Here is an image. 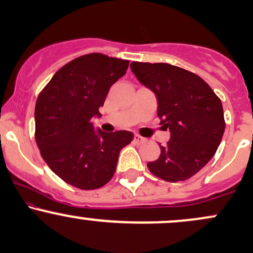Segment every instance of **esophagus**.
Returning <instances> with one entry per match:
<instances>
[{"label":"esophagus","instance_id":"34e87169","mask_svg":"<svg viewBox=\"0 0 253 253\" xmlns=\"http://www.w3.org/2000/svg\"><path fill=\"white\" fill-rule=\"evenodd\" d=\"M134 140H135V143L141 144V143H145V140H146V139H145L144 136H141L139 134H134Z\"/></svg>","mask_w":253,"mask_h":253}]
</instances>
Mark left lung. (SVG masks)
<instances>
[{"instance_id": "8db88e82", "label": "left lung", "mask_w": 253, "mask_h": 253, "mask_svg": "<svg viewBox=\"0 0 253 253\" xmlns=\"http://www.w3.org/2000/svg\"><path fill=\"white\" fill-rule=\"evenodd\" d=\"M130 69L156 94L157 114L171 133L159 158L147 168L167 182L190 178L213 158L222 139L221 100L201 77L178 66L133 62Z\"/></svg>"}]
</instances>
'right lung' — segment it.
<instances>
[{
	"instance_id": "1",
	"label": "right lung",
	"mask_w": 253,
	"mask_h": 253,
	"mask_svg": "<svg viewBox=\"0 0 253 253\" xmlns=\"http://www.w3.org/2000/svg\"><path fill=\"white\" fill-rule=\"evenodd\" d=\"M128 60L102 53L84 54L60 68L36 103V141L40 155L58 177L72 187L94 190L117 170L119 153L133 133L95 132L110 86L128 69Z\"/></svg>"
}]
</instances>
